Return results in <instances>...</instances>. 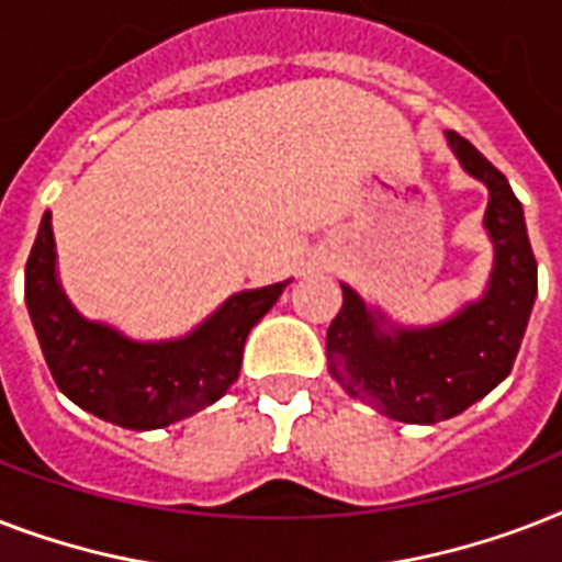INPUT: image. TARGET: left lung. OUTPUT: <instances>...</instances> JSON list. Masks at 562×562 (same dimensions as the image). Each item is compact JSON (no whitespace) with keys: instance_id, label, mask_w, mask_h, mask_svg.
I'll use <instances>...</instances> for the list:
<instances>
[{"instance_id":"left-lung-1","label":"left lung","mask_w":562,"mask_h":562,"mask_svg":"<svg viewBox=\"0 0 562 562\" xmlns=\"http://www.w3.org/2000/svg\"><path fill=\"white\" fill-rule=\"evenodd\" d=\"M467 175L490 192L484 229L493 241V271L484 297L431 326H396L350 289L326 333L329 373L356 400L384 417L431 426L484 400L514 370L537 297L522 203L507 178L461 134L446 131Z\"/></svg>"}]
</instances>
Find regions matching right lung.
I'll use <instances>...</instances> for the list:
<instances>
[{"mask_svg":"<svg viewBox=\"0 0 562 562\" xmlns=\"http://www.w3.org/2000/svg\"><path fill=\"white\" fill-rule=\"evenodd\" d=\"M52 212L43 215L25 262V306L57 387L113 426L151 431L221 400L238 379L247 333L289 282L238 291L183 338L134 341L75 312L57 282Z\"/></svg>","mask_w":562,"mask_h":562,"instance_id":"add662e5","label":"right lung"}]
</instances>
